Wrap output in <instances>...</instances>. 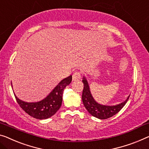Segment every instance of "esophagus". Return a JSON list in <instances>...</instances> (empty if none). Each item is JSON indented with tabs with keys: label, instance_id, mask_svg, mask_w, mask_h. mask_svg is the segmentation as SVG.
<instances>
[{
	"label": "esophagus",
	"instance_id": "obj_1",
	"mask_svg": "<svg viewBox=\"0 0 149 149\" xmlns=\"http://www.w3.org/2000/svg\"><path fill=\"white\" fill-rule=\"evenodd\" d=\"M81 79V74L78 72H75L72 75L73 81H79Z\"/></svg>",
	"mask_w": 149,
	"mask_h": 149
}]
</instances>
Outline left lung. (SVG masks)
<instances>
[{
    "mask_svg": "<svg viewBox=\"0 0 149 149\" xmlns=\"http://www.w3.org/2000/svg\"><path fill=\"white\" fill-rule=\"evenodd\" d=\"M82 81L84 83V90L81 96L82 102L88 112L92 116L97 118L101 120L107 119L117 114L124 107L130 97L129 95L124 102L116 105L109 106L99 104L95 100L94 97L91 94L90 86H89V84L85 75L83 76Z\"/></svg>",
    "mask_w": 149,
    "mask_h": 149,
    "instance_id": "obj_1",
    "label": "left lung"
}]
</instances>
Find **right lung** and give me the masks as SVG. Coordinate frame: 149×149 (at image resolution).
<instances>
[{
  "mask_svg": "<svg viewBox=\"0 0 149 149\" xmlns=\"http://www.w3.org/2000/svg\"><path fill=\"white\" fill-rule=\"evenodd\" d=\"M72 80V75L63 79L45 98L39 102H27L18 98L15 93L14 94L18 104L29 115L37 119H47L54 115L60 108L64 89Z\"/></svg>",
  "mask_w": 149,
  "mask_h": 149,
  "instance_id": "add662e5",
  "label": "right lung"
}]
</instances>
